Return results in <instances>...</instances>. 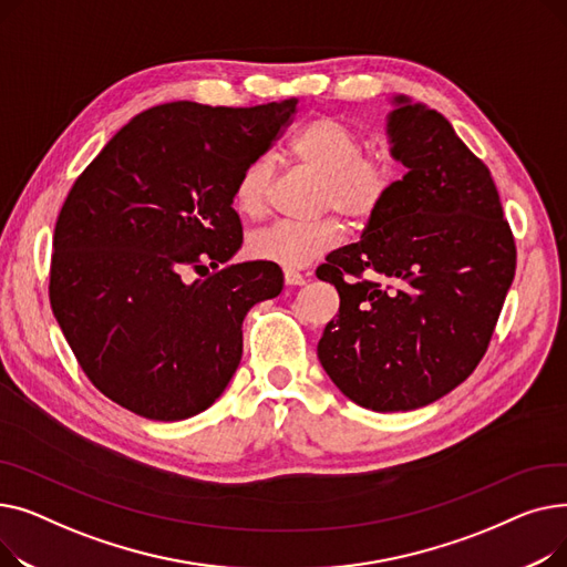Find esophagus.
<instances>
[{
    "label": "esophagus",
    "mask_w": 567,
    "mask_h": 567,
    "mask_svg": "<svg viewBox=\"0 0 567 567\" xmlns=\"http://www.w3.org/2000/svg\"><path fill=\"white\" fill-rule=\"evenodd\" d=\"M285 285H289V287L306 285V276L299 271H291V268H285Z\"/></svg>",
    "instance_id": "esophagus-1"
}]
</instances>
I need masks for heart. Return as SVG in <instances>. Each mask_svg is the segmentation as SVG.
Here are the masks:
<instances>
[{"label":"heart","instance_id":"heart-1","mask_svg":"<svg viewBox=\"0 0 567 567\" xmlns=\"http://www.w3.org/2000/svg\"><path fill=\"white\" fill-rule=\"evenodd\" d=\"M296 163L321 174L319 206L336 208L351 223H368L398 184V165L383 152H363V137L336 116H315L289 142ZM271 156H255L238 172L234 206L246 218H259L274 186ZM342 241V225L333 216L310 223L278 220L257 229L248 252L285 268L306 266Z\"/></svg>","mask_w":567,"mask_h":567}]
</instances>
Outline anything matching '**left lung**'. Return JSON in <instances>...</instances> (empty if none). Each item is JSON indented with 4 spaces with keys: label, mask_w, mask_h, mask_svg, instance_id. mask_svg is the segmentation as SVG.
Returning <instances> with one entry per match:
<instances>
[{
    "label": "left lung",
    "mask_w": 567,
    "mask_h": 567,
    "mask_svg": "<svg viewBox=\"0 0 567 567\" xmlns=\"http://www.w3.org/2000/svg\"><path fill=\"white\" fill-rule=\"evenodd\" d=\"M393 103L385 131L406 174L361 241L317 268L340 293L317 355L372 411H411L457 389L487 351L517 264L487 165L436 110Z\"/></svg>",
    "instance_id": "left-lung-1"
}]
</instances>
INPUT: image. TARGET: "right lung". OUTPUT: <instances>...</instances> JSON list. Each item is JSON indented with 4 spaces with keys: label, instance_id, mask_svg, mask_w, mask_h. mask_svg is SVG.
<instances>
[{
    "label": "right lung",
    "instance_id": "add662e5",
    "mask_svg": "<svg viewBox=\"0 0 567 567\" xmlns=\"http://www.w3.org/2000/svg\"><path fill=\"white\" fill-rule=\"evenodd\" d=\"M296 103L156 105L78 176L54 225L50 306L89 381L118 406L184 421L227 389L248 310L282 291L278 264H227L244 244L234 184ZM186 270L205 278L186 284Z\"/></svg>",
    "mask_w": 567,
    "mask_h": 567
}]
</instances>
